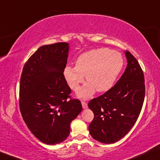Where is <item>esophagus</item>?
<instances>
[{
	"label": "esophagus",
	"mask_w": 160,
	"mask_h": 160,
	"mask_svg": "<svg viewBox=\"0 0 160 160\" xmlns=\"http://www.w3.org/2000/svg\"><path fill=\"white\" fill-rule=\"evenodd\" d=\"M82 105L83 109H87V108L88 107L87 103L85 102H82Z\"/></svg>",
	"instance_id": "esophagus-1"
}]
</instances>
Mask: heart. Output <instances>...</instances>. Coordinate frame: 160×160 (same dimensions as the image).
I'll list each match as a JSON object with an SVG mask.
<instances>
[{
    "mask_svg": "<svg viewBox=\"0 0 160 160\" xmlns=\"http://www.w3.org/2000/svg\"><path fill=\"white\" fill-rule=\"evenodd\" d=\"M124 66L121 53L108 48L87 51L78 56L76 66H66L63 76L72 89L77 91L84 81H88L77 92V97L87 99L94 94L106 92L114 86Z\"/></svg>",
    "mask_w": 160,
    "mask_h": 160,
    "instance_id": "1",
    "label": "heart"
}]
</instances>
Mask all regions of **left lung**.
<instances>
[{"mask_svg": "<svg viewBox=\"0 0 160 160\" xmlns=\"http://www.w3.org/2000/svg\"><path fill=\"white\" fill-rule=\"evenodd\" d=\"M127 66L111 89L93 99L88 107L94 118L88 130L93 138L112 144L123 138L138 119L145 95L144 73L138 61L125 51Z\"/></svg>", "mask_w": 160, "mask_h": 160, "instance_id": "8db88e82", "label": "left lung"}]
</instances>
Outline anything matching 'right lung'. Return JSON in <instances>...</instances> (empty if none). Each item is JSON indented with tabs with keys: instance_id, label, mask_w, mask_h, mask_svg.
Instances as JSON below:
<instances>
[{
	"instance_id": "add662e5",
	"label": "right lung",
	"mask_w": 160,
	"mask_h": 160,
	"mask_svg": "<svg viewBox=\"0 0 160 160\" xmlns=\"http://www.w3.org/2000/svg\"><path fill=\"white\" fill-rule=\"evenodd\" d=\"M68 43L41 46L23 66L19 104L24 122L36 138L46 144L64 141L70 124L82 111L80 101L68 99L71 88L63 76Z\"/></svg>"
}]
</instances>
